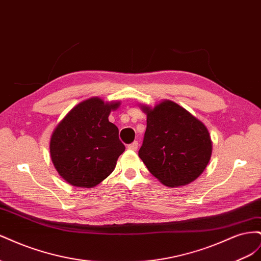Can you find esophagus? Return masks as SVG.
I'll return each instance as SVG.
<instances>
[{
  "label": "esophagus",
  "instance_id": "34e87169",
  "mask_svg": "<svg viewBox=\"0 0 261 261\" xmlns=\"http://www.w3.org/2000/svg\"><path fill=\"white\" fill-rule=\"evenodd\" d=\"M127 148L129 150H133V151H136L137 148H138V141H134V143H132L127 146Z\"/></svg>",
  "mask_w": 261,
  "mask_h": 261
}]
</instances>
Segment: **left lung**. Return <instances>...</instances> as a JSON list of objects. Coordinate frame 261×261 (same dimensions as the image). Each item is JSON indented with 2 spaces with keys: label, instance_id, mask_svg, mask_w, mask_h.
Wrapping results in <instances>:
<instances>
[{
  "label": "left lung",
  "instance_id": "8db88e82",
  "mask_svg": "<svg viewBox=\"0 0 261 261\" xmlns=\"http://www.w3.org/2000/svg\"><path fill=\"white\" fill-rule=\"evenodd\" d=\"M141 110L147 114V128L138 155L149 172L169 187L184 186L199 177L212 152L203 123L170 100Z\"/></svg>",
  "mask_w": 261,
  "mask_h": 261
}]
</instances>
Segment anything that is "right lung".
I'll list each match as a JSON object with an SVG mask.
<instances>
[{"mask_svg":"<svg viewBox=\"0 0 261 261\" xmlns=\"http://www.w3.org/2000/svg\"><path fill=\"white\" fill-rule=\"evenodd\" d=\"M120 105L90 98L74 107L55 127L50 140L51 159L70 185L94 187L115 169L125 146L109 115Z\"/></svg>","mask_w":261,"mask_h":261,"instance_id":"obj_1","label":"right lung"}]
</instances>
